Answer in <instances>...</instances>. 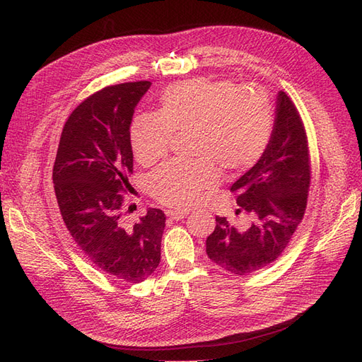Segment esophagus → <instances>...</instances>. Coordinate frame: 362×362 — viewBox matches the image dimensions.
<instances>
[{"label": "esophagus", "mask_w": 362, "mask_h": 362, "mask_svg": "<svg viewBox=\"0 0 362 362\" xmlns=\"http://www.w3.org/2000/svg\"><path fill=\"white\" fill-rule=\"evenodd\" d=\"M168 217L172 218V221H181V218L187 217L189 216V211H177V210H168L166 211Z\"/></svg>", "instance_id": "obj_1"}]
</instances>
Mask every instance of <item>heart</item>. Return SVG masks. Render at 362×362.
<instances>
[{
	"mask_svg": "<svg viewBox=\"0 0 362 362\" xmlns=\"http://www.w3.org/2000/svg\"><path fill=\"white\" fill-rule=\"evenodd\" d=\"M190 133L196 161H175L149 177V193L169 206L189 208L217 187L219 168L250 169L264 154L273 133V107L261 89H238L228 80L196 78L168 87L156 115L131 125V146L141 166L166 158L173 134Z\"/></svg>",
	"mask_w": 362,
	"mask_h": 362,
	"instance_id": "heart-1",
	"label": "heart"
}]
</instances>
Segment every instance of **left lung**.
Here are the masks:
<instances>
[{
    "label": "left lung",
    "mask_w": 362,
    "mask_h": 362,
    "mask_svg": "<svg viewBox=\"0 0 362 362\" xmlns=\"http://www.w3.org/2000/svg\"><path fill=\"white\" fill-rule=\"evenodd\" d=\"M310 182L308 137L298 108L281 90L266 152L231 185L240 205L237 214L246 211L249 222L235 228L217 216L206 238L208 258L237 276L276 261L302 222Z\"/></svg>",
    "instance_id": "1"
}]
</instances>
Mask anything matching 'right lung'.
<instances>
[{"label":"right lung","mask_w":362,"mask_h":362,"mask_svg":"<svg viewBox=\"0 0 362 362\" xmlns=\"http://www.w3.org/2000/svg\"><path fill=\"white\" fill-rule=\"evenodd\" d=\"M151 81L107 86L75 108L63 127L52 169L54 192L69 234L92 264L139 284L161 258L166 216L149 208L133 226L124 222V194L133 173L129 125Z\"/></svg>","instance_id":"obj_1"}]
</instances>
